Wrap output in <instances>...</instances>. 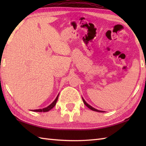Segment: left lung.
Returning a JSON list of instances; mask_svg holds the SVG:
<instances>
[{
	"label": "left lung",
	"mask_w": 146,
	"mask_h": 146,
	"mask_svg": "<svg viewBox=\"0 0 146 146\" xmlns=\"http://www.w3.org/2000/svg\"><path fill=\"white\" fill-rule=\"evenodd\" d=\"M82 99H83V103H84V104H85V105H86V106L88 108H89L90 109H91L92 110H94V111H98V112H104L103 111H101V110H97V109H95V108H94V107H92V106H90V105H88L87 103H86V102H85V100L84 99H83V98H82Z\"/></svg>",
	"instance_id": "obj_1"
}]
</instances>
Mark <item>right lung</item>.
I'll return each mask as SVG.
<instances>
[{
    "mask_svg": "<svg viewBox=\"0 0 146 146\" xmlns=\"http://www.w3.org/2000/svg\"><path fill=\"white\" fill-rule=\"evenodd\" d=\"M58 96H59V94H58V95L57 96V97L56 98V99L54 100V101L52 102V103L51 104V105H49L48 107H46V108H42V109H38V110H33V111H39V112H42V111H43V112H46V111H49V110H50L51 108H53L55 105H56V102H57V100H58Z\"/></svg>",
    "mask_w": 146,
    "mask_h": 146,
    "instance_id": "obj_1",
    "label": "right lung"
}]
</instances>
